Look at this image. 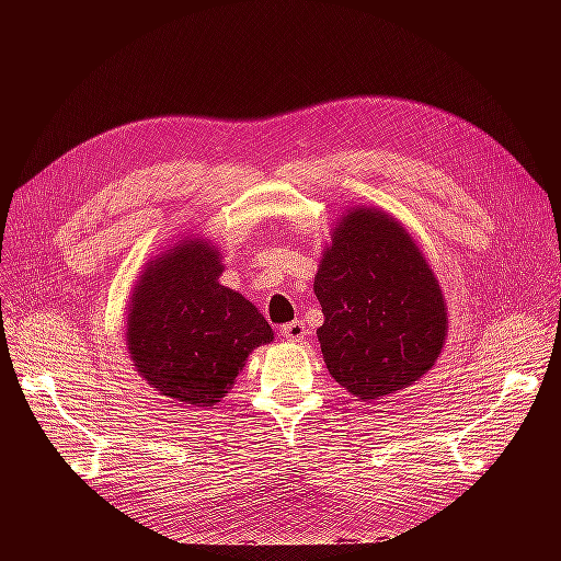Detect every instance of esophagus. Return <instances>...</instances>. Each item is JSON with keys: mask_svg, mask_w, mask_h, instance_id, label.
Instances as JSON below:
<instances>
[{"mask_svg": "<svg viewBox=\"0 0 561 561\" xmlns=\"http://www.w3.org/2000/svg\"><path fill=\"white\" fill-rule=\"evenodd\" d=\"M307 334H309V330L302 320H293V322H288V325L282 328V336L286 341H302Z\"/></svg>", "mask_w": 561, "mask_h": 561, "instance_id": "obj_1", "label": "esophagus"}]
</instances>
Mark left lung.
Listing matches in <instances>:
<instances>
[{
    "label": "left lung",
    "mask_w": 561,
    "mask_h": 561,
    "mask_svg": "<svg viewBox=\"0 0 561 561\" xmlns=\"http://www.w3.org/2000/svg\"><path fill=\"white\" fill-rule=\"evenodd\" d=\"M322 250L313 293L316 330L339 385L375 402L416 385L448 339L444 290L402 222L375 206H350Z\"/></svg>",
    "instance_id": "obj_1"
}]
</instances>
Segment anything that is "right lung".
I'll return each instance as SVG.
<instances>
[{
  "instance_id": "1",
  "label": "right lung",
  "mask_w": 561,
  "mask_h": 561,
  "mask_svg": "<svg viewBox=\"0 0 561 561\" xmlns=\"http://www.w3.org/2000/svg\"><path fill=\"white\" fill-rule=\"evenodd\" d=\"M211 239L184 236L145 263L127 305V350L138 375L184 407H214L233 389L273 328L239 290L220 284Z\"/></svg>"
}]
</instances>
